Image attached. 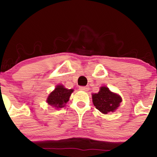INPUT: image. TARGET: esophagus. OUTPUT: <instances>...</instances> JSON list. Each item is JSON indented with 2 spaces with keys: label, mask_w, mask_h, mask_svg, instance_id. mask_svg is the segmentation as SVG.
<instances>
[{
  "label": "esophagus",
  "mask_w": 157,
  "mask_h": 157,
  "mask_svg": "<svg viewBox=\"0 0 157 157\" xmlns=\"http://www.w3.org/2000/svg\"><path fill=\"white\" fill-rule=\"evenodd\" d=\"M79 89L81 90V91H89V86H80V87H79Z\"/></svg>",
  "instance_id": "34e87169"
}]
</instances>
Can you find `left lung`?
I'll use <instances>...</instances> for the list:
<instances>
[{"mask_svg":"<svg viewBox=\"0 0 157 157\" xmlns=\"http://www.w3.org/2000/svg\"><path fill=\"white\" fill-rule=\"evenodd\" d=\"M92 101L97 110L108 113L117 109L122 99L118 94L111 92L109 88L103 86L98 93L92 94Z\"/></svg>","mask_w":157,"mask_h":157,"instance_id":"8db88e82","label":"left lung"}]
</instances>
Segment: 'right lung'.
<instances>
[{
	"mask_svg": "<svg viewBox=\"0 0 157 157\" xmlns=\"http://www.w3.org/2000/svg\"><path fill=\"white\" fill-rule=\"evenodd\" d=\"M73 89H66L63 86H57L47 98L48 105L54 107L62 108L69 100L71 94L73 92Z\"/></svg>",
	"mask_w": 157,
	"mask_h": 157,
	"instance_id": "right-lung-1",
	"label": "right lung"
}]
</instances>
